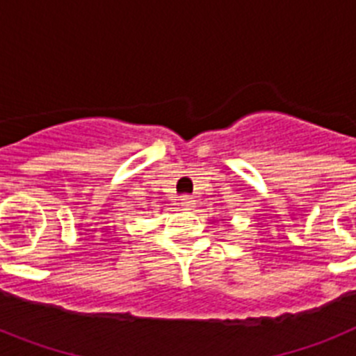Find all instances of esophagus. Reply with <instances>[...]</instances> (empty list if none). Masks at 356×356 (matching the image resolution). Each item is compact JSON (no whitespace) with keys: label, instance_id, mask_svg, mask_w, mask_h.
Wrapping results in <instances>:
<instances>
[{"label":"esophagus","instance_id":"1","mask_svg":"<svg viewBox=\"0 0 356 356\" xmlns=\"http://www.w3.org/2000/svg\"><path fill=\"white\" fill-rule=\"evenodd\" d=\"M180 201H181V207L187 210H191L194 205H196V200H194L193 196H181Z\"/></svg>","mask_w":356,"mask_h":356}]
</instances>
